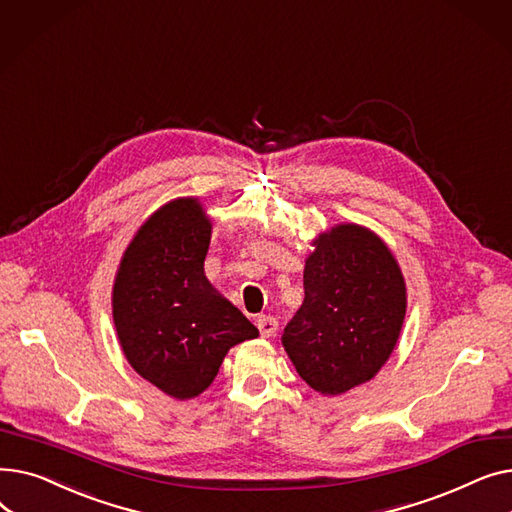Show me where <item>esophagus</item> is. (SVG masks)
<instances>
[{
  "label": "esophagus",
  "instance_id": "34e87169",
  "mask_svg": "<svg viewBox=\"0 0 512 512\" xmlns=\"http://www.w3.org/2000/svg\"><path fill=\"white\" fill-rule=\"evenodd\" d=\"M257 328H259V332H261L263 338H270V336H274L276 330H278V321H276V317H272V315H259V317H257Z\"/></svg>",
  "mask_w": 512,
  "mask_h": 512
}]
</instances>
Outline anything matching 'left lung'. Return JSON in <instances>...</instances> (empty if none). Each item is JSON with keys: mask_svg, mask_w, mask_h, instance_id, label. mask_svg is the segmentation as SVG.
<instances>
[{"mask_svg": "<svg viewBox=\"0 0 512 512\" xmlns=\"http://www.w3.org/2000/svg\"><path fill=\"white\" fill-rule=\"evenodd\" d=\"M305 301L282 334L301 378L321 394L369 382L392 355L407 313V286L386 242L357 224L313 240Z\"/></svg>", "mask_w": 512, "mask_h": 512, "instance_id": "1", "label": "left lung"}]
</instances>
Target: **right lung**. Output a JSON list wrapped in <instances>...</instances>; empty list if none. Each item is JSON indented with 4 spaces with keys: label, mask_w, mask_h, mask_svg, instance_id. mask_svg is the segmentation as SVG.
<instances>
[{
    "label": "right lung",
    "mask_w": 512,
    "mask_h": 512,
    "mask_svg": "<svg viewBox=\"0 0 512 512\" xmlns=\"http://www.w3.org/2000/svg\"><path fill=\"white\" fill-rule=\"evenodd\" d=\"M209 240L211 222L197 199L166 203L130 240L112 292L128 363L178 400L207 390L230 348L259 336L205 278Z\"/></svg>",
    "instance_id": "obj_1"
}]
</instances>
